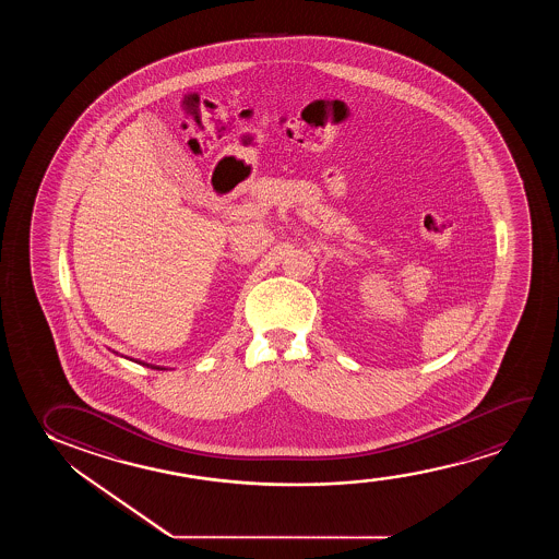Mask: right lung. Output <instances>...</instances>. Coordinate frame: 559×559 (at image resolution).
I'll use <instances>...</instances> for the list:
<instances>
[{
	"label": "right lung",
	"instance_id": "1",
	"mask_svg": "<svg viewBox=\"0 0 559 559\" xmlns=\"http://www.w3.org/2000/svg\"><path fill=\"white\" fill-rule=\"evenodd\" d=\"M146 367H148V365H146ZM153 368H158V370H162V368H160V367H153Z\"/></svg>",
	"mask_w": 559,
	"mask_h": 559
}]
</instances>
